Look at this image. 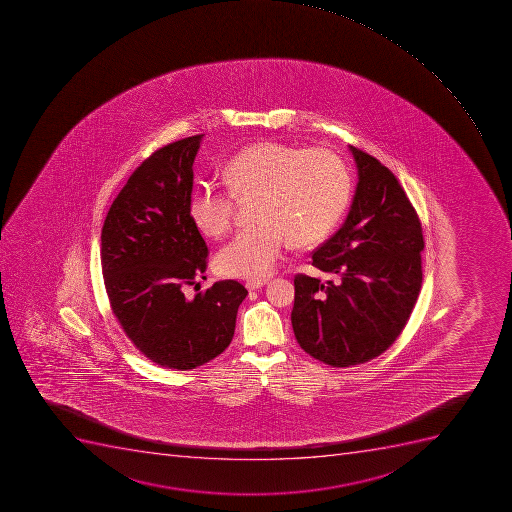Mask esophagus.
<instances>
[{
  "label": "esophagus",
  "instance_id": "esophagus-1",
  "mask_svg": "<svg viewBox=\"0 0 512 512\" xmlns=\"http://www.w3.org/2000/svg\"><path fill=\"white\" fill-rule=\"evenodd\" d=\"M263 285H266V280H248V282H246V289L258 290L261 289Z\"/></svg>",
  "mask_w": 512,
  "mask_h": 512
}]
</instances>
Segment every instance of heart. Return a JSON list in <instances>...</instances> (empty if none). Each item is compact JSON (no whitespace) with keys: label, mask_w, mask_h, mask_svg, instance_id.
Wrapping results in <instances>:
<instances>
[{"label":"heart","mask_w":512,"mask_h":512,"mask_svg":"<svg viewBox=\"0 0 512 512\" xmlns=\"http://www.w3.org/2000/svg\"><path fill=\"white\" fill-rule=\"evenodd\" d=\"M228 189L204 184L191 199V217L205 235L220 238L233 227L238 200L254 199L258 225L238 233L215 256L222 276L266 279L290 240L312 245L331 233L351 199V173L336 153L280 142L254 143L223 171Z\"/></svg>","instance_id":"1"}]
</instances>
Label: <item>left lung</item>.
<instances>
[{
	"instance_id": "8db88e82",
	"label": "left lung",
	"mask_w": 512,
	"mask_h": 512,
	"mask_svg": "<svg viewBox=\"0 0 512 512\" xmlns=\"http://www.w3.org/2000/svg\"><path fill=\"white\" fill-rule=\"evenodd\" d=\"M351 148L359 183L346 222L313 251L321 282L297 274L292 326L303 351L331 367H351L395 343L423 284V227L395 174Z\"/></svg>"
}]
</instances>
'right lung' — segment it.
<instances>
[{"label":"right lung","instance_id":"add662e5","mask_svg":"<svg viewBox=\"0 0 512 512\" xmlns=\"http://www.w3.org/2000/svg\"><path fill=\"white\" fill-rule=\"evenodd\" d=\"M204 135L158 148L112 202L101 233V266L112 313L143 356L191 370L222 354L248 290L220 280L194 298L209 249L191 217L194 158Z\"/></svg>","mask_w":512,"mask_h":512}]
</instances>
